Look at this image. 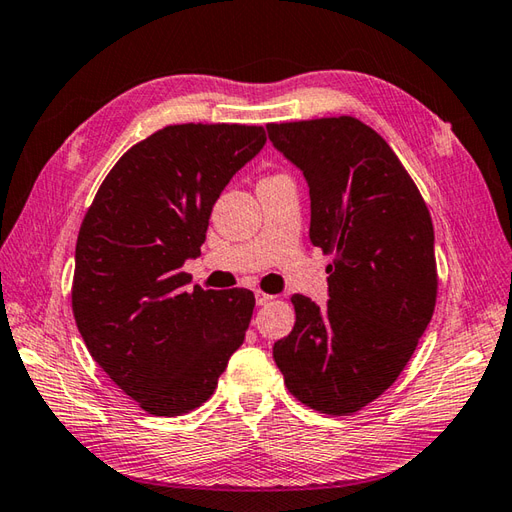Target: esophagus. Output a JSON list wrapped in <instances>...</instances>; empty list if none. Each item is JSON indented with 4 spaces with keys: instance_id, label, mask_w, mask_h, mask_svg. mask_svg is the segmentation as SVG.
I'll return each instance as SVG.
<instances>
[{
    "instance_id": "esophagus-1",
    "label": "esophagus",
    "mask_w": 512,
    "mask_h": 512,
    "mask_svg": "<svg viewBox=\"0 0 512 512\" xmlns=\"http://www.w3.org/2000/svg\"><path fill=\"white\" fill-rule=\"evenodd\" d=\"M255 299H257V306H268V303L273 301L275 297L273 295H266V292H262V290H257L255 292Z\"/></svg>"
}]
</instances>
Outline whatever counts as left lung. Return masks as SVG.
<instances>
[{"label": "left lung", "mask_w": 512, "mask_h": 512, "mask_svg": "<svg viewBox=\"0 0 512 512\" xmlns=\"http://www.w3.org/2000/svg\"><path fill=\"white\" fill-rule=\"evenodd\" d=\"M310 187V242L334 253L328 303L295 295L273 358L290 394L332 416L394 383L433 317V224L398 156L352 116L266 125Z\"/></svg>", "instance_id": "8db88e82"}]
</instances>
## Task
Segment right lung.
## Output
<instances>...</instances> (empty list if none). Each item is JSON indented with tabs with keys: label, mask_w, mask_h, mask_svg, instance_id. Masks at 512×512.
Masks as SVG:
<instances>
[{
	"label": "right lung",
	"mask_w": 512,
	"mask_h": 512,
	"mask_svg": "<svg viewBox=\"0 0 512 512\" xmlns=\"http://www.w3.org/2000/svg\"><path fill=\"white\" fill-rule=\"evenodd\" d=\"M266 145L257 125H169L121 156L83 217L72 312L103 372L154 416L211 398L255 295L187 292L215 200Z\"/></svg>",
	"instance_id": "obj_1"
}]
</instances>
